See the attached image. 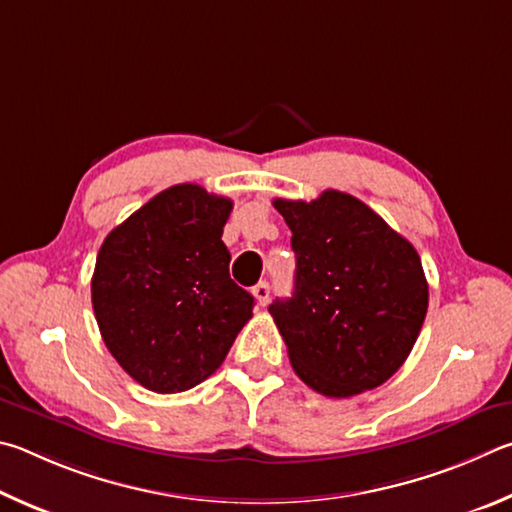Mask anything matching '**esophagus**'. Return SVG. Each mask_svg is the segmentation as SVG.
<instances>
[{"label":"esophagus","mask_w":512,"mask_h":512,"mask_svg":"<svg viewBox=\"0 0 512 512\" xmlns=\"http://www.w3.org/2000/svg\"><path fill=\"white\" fill-rule=\"evenodd\" d=\"M254 297H256V301H258V306H267V301H270V292H272V288H270V283H258V285H254Z\"/></svg>","instance_id":"1"}]
</instances>
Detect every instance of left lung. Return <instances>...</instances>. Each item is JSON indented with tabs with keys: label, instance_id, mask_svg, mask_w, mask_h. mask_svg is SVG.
I'll list each match as a JSON object with an SVG mask.
<instances>
[{
	"label": "left lung",
	"instance_id": "1",
	"mask_svg": "<svg viewBox=\"0 0 512 512\" xmlns=\"http://www.w3.org/2000/svg\"><path fill=\"white\" fill-rule=\"evenodd\" d=\"M292 231L297 276L270 315L294 373L328 398L380 387L414 348L429 288L420 256L357 197L274 200Z\"/></svg>",
	"mask_w": 512,
	"mask_h": 512
}]
</instances>
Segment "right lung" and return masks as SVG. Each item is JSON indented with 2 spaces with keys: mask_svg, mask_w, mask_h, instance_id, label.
<instances>
[{
  "mask_svg": "<svg viewBox=\"0 0 512 512\" xmlns=\"http://www.w3.org/2000/svg\"><path fill=\"white\" fill-rule=\"evenodd\" d=\"M233 202L197 184L152 197L107 233L92 306L121 369L155 393L193 389L220 369L254 297L229 276L222 242Z\"/></svg>",
  "mask_w": 512,
  "mask_h": 512,
  "instance_id": "1",
  "label": "right lung"
}]
</instances>
